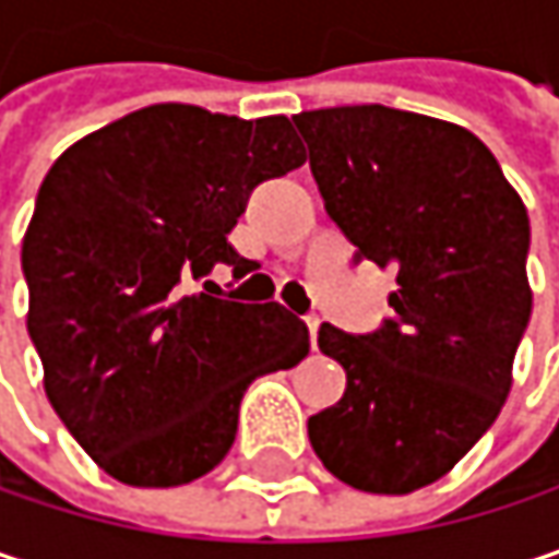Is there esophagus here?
<instances>
[{
    "label": "esophagus",
    "instance_id": "1",
    "mask_svg": "<svg viewBox=\"0 0 559 559\" xmlns=\"http://www.w3.org/2000/svg\"><path fill=\"white\" fill-rule=\"evenodd\" d=\"M304 323H307V330H310V342L317 345V332H320V323H323V320H320V313H307V317H304Z\"/></svg>",
    "mask_w": 559,
    "mask_h": 559
}]
</instances>
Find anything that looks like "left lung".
<instances>
[{"label":"left lung","mask_w":559,"mask_h":559,"mask_svg":"<svg viewBox=\"0 0 559 559\" xmlns=\"http://www.w3.org/2000/svg\"><path fill=\"white\" fill-rule=\"evenodd\" d=\"M326 214L396 272L374 335L320 326L342 400L307 431L332 477L403 496L441 480L499 416L532 317L528 211L467 128L386 105L294 115Z\"/></svg>","instance_id":"8db88e82"}]
</instances>
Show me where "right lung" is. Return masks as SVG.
Here are the masks:
<instances>
[{
  "instance_id": "1",
  "label": "right lung",
  "mask_w": 559,
  "mask_h": 559,
  "mask_svg": "<svg viewBox=\"0 0 559 559\" xmlns=\"http://www.w3.org/2000/svg\"><path fill=\"white\" fill-rule=\"evenodd\" d=\"M304 159L284 115L169 102L92 130L44 176L22 242L27 332L50 406L108 477L211 474L246 386L307 358L310 332L281 304L185 290L214 262L249 272L229 229L259 181Z\"/></svg>"
}]
</instances>
